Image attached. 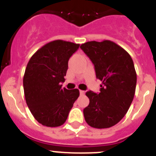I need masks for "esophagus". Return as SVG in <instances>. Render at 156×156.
<instances>
[{
	"label": "esophagus",
	"instance_id": "34e87169",
	"mask_svg": "<svg viewBox=\"0 0 156 156\" xmlns=\"http://www.w3.org/2000/svg\"><path fill=\"white\" fill-rule=\"evenodd\" d=\"M80 95H84L85 94V91L84 90H80Z\"/></svg>",
	"mask_w": 156,
	"mask_h": 156
}]
</instances>
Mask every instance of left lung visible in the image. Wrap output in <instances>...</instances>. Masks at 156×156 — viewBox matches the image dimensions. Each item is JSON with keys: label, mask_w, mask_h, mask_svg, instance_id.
<instances>
[{"label": "left lung", "mask_w": 156, "mask_h": 156, "mask_svg": "<svg viewBox=\"0 0 156 156\" xmlns=\"http://www.w3.org/2000/svg\"><path fill=\"white\" fill-rule=\"evenodd\" d=\"M80 48L102 82L100 93H86L90 103L83 109L85 120L97 129L113 126L126 115L134 96L137 73L133 60L126 51L108 40L88 41Z\"/></svg>", "instance_id": "1"}]
</instances>
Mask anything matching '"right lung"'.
Returning a JSON list of instances; mask_svg holds the SVG:
<instances>
[{
	"label": "right lung",
	"mask_w": 156,
	"mask_h": 156,
	"mask_svg": "<svg viewBox=\"0 0 156 156\" xmlns=\"http://www.w3.org/2000/svg\"><path fill=\"white\" fill-rule=\"evenodd\" d=\"M79 47L62 40L51 41L37 50L27 64L23 76L25 98L32 115L43 126H62L80 96L78 89L69 90L61 84L69 59Z\"/></svg>",
	"instance_id": "1"
}]
</instances>
